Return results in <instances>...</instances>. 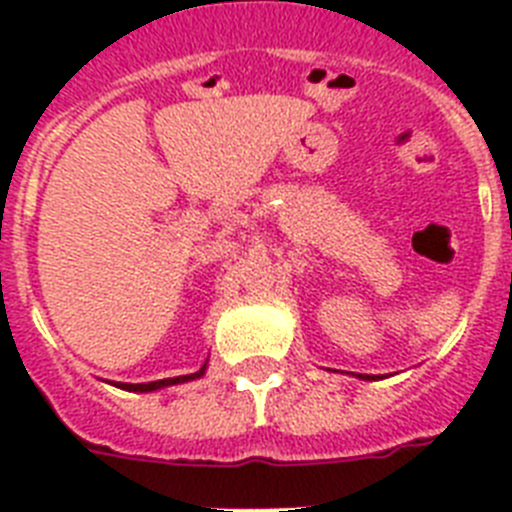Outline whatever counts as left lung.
<instances>
[{"mask_svg": "<svg viewBox=\"0 0 512 512\" xmlns=\"http://www.w3.org/2000/svg\"><path fill=\"white\" fill-rule=\"evenodd\" d=\"M356 377H361V379H377V377H369V374H356Z\"/></svg>", "mask_w": 512, "mask_h": 512, "instance_id": "1", "label": "left lung"}]
</instances>
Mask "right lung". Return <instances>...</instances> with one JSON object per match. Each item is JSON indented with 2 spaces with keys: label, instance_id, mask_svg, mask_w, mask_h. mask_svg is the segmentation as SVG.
<instances>
[{
  "label": "right lung",
  "instance_id": "1",
  "mask_svg": "<svg viewBox=\"0 0 512 512\" xmlns=\"http://www.w3.org/2000/svg\"><path fill=\"white\" fill-rule=\"evenodd\" d=\"M207 364L202 366L200 372L194 374H184V377H171V379H158V382H148V384H128V382H115V387L120 390H128V392H153V390H161V387H171V384H182L189 382V379H200L205 374Z\"/></svg>",
  "mask_w": 512,
  "mask_h": 512
}]
</instances>
